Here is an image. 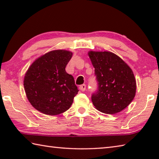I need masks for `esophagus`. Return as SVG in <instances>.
<instances>
[{"instance_id": "1", "label": "esophagus", "mask_w": 159, "mask_h": 159, "mask_svg": "<svg viewBox=\"0 0 159 159\" xmlns=\"http://www.w3.org/2000/svg\"><path fill=\"white\" fill-rule=\"evenodd\" d=\"M79 89L83 92V91H85V89H86V85H85V84H83V85H80Z\"/></svg>"}]
</instances>
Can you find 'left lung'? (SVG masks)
I'll use <instances>...</instances> for the list:
<instances>
[{
  "label": "left lung",
  "mask_w": 159,
  "mask_h": 159,
  "mask_svg": "<svg viewBox=\"0 0 159 159\" xmlns=\"http://www.w3.org/2000/svg\"><path fill=\"white\" fill-rule=\"evenodd\" d=\"M95 68L98 87L91 99L93 105L104 114H116L126 108L136 93L132 69L121 58L111 52H88Z\"/></svg>",
  "instance_id": "8db88e82"
}]
</instances>
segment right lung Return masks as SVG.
I'll return each mask as SVG.
<instances>
[{
    "instance_id": "right-lung-1",
    "label": "right lung",
    "mask_w": 159,
    "mask_h": 159,
    "mask_svg": "<svg viewBox=\"0 0 159 159\" xmlns=\"http://www.w3.org/2000/svg\"><path fill=\"white\" fill-rule=\"evenodd\" d=\"M72 52L52 50L35 60L24 79L28 100L38 111L55 116L68 110L79 90L74 77L66 72Z\"/></svg>"
}]
</instances>
